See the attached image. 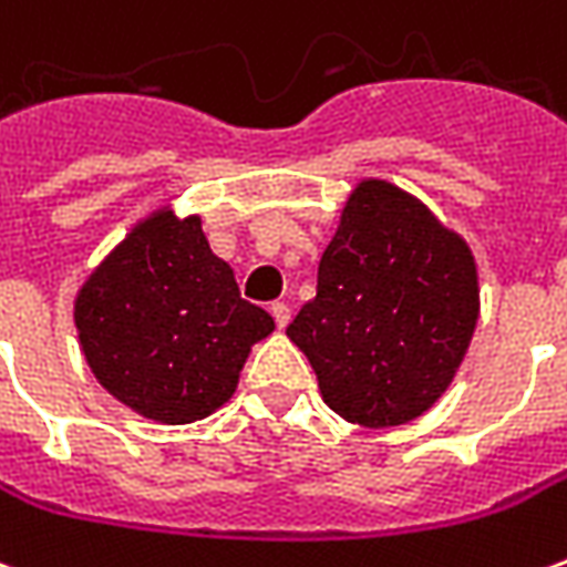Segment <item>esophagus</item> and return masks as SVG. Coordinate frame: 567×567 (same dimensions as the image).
Listing matches in <instances>:
<instances>
[{"mask_svg": "<svg viewBox=\"0 0 567 567\" xmlns=\"http://www.w3.org/2000/svg\"><path fill=\"white\" fill-rule=\"evenodd\" d=\"M270 312L279 328H288V321H291V307H288V303H282V300H279V303H272Z\"/></svg>", "mask_w": 567, "mask_h": 567, "instance_id": "obj_1", "label": "esophagus"}]
</instances>
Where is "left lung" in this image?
I'll return each mask as SVG.
<instances>
[{"label": "left lung", "mask_w": 567, "mask_h": 567, "mask_svg": "<svg viewBox=\"0 0 567 567\" xmlns=\"http://www.w3.org/2000/svg\"><path fill=\"white\" fill-rule=\"evenodd\" d=\"M476 319L467 243L413 194L364 178L321 255L316 297L285 333L309 358L333 413L392 427L450 389Z\"/></svg>", "instance_id": "left-lung-1"}]
</instances>
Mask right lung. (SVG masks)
Masks as SVG:
<instances>
[{"label":"right lung","instance_id":"right-lung-1","mask_svg":"<svg viewBox=\"0 0 567 567\" xmlns=\"http://www.w3.org/2000/svg\"><path fill=\"white\" fill-rule=\"evenodd\" d=\"M75 328L105 392L140 416L187 425L234 398L251 346L276 321L239 297L199 215L161 206L84 279Z\"/></svg>","mask_w":567,"mask_h":567}]
</instances>
